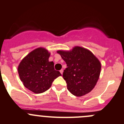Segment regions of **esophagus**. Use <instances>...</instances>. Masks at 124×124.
Listing matches in <instances>:
<instances>
[{"instance_id":"34e87169","label":"esophagus","mask_w":124,"mask_h":124,"mask_svg":"<svg viewBox=\"0 0 124 124\" xmlns=\"http://www.w3.org/2000/svg\"><path fill=\"white\" fill-rule=\"evenodd\" d=\"M60 73H61V74H63V69H61V70H60Z\"/></svg>"}]
</instances>
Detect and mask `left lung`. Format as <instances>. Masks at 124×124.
<instances>
[{
    "label": "left lung",
    "instance_id": "left-lung-1",
    "mask_svg": "<svg viewBox=\"0 0 124 124\" xmlns=\"http://www.w3.org/2000/svg\"><path fill=\"white\" fill-rule=\"evenodd\" d=\"M67 64L63 77L71 94L81 97L91 91L101 74V64L88 49L75 46L70 50H58Z\"/></svg>",
    "mask_w": 124,
    "mask_h": 124
}]
</instances>
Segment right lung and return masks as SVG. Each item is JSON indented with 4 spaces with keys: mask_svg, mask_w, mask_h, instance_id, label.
<instances>
[{
    "mask_svg": "<svg viewBox=\"0 0 124 124\" xmlns=\"http://www.w3.org/2000/svg\"><path fill=\"white\" fill-rule=\"evenodd\" d=\"M50 53L38 47L26 55L17 68L23 86L36 94L45 92L50 88L55 78L61 74L54 69L53 61H49Z\"/></svg>",
    "mask_w": 124,
    "mask_h": 124,
    "instance_id": "obj_1",
    "label": "right lung"
}]
</instances>
